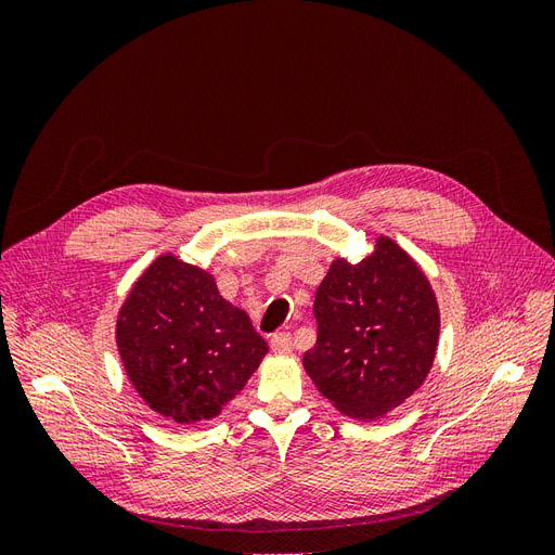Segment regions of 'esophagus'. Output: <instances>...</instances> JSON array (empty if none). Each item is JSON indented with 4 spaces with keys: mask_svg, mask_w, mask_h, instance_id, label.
<instances>
[{
    "mask_svg": "<svg viewBox=\"0 0 555 555\" xmlns=\"http://www.w3.org/2000/svg\"><path fill=\"white\" fill-rule=\"evenodd\" d=\"M271 349L275 351V354H289V351L294 349V340L289 333H275L271 335Z\"/></svg>",
    "mask_w": 555,
    "mask_h": 555,
    "instance_id": "34e87169",
    "label": "esophagus"
}]
</instances>
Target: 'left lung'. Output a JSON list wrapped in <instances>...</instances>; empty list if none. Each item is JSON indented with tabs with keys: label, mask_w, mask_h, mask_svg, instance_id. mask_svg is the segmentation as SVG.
Returning <instances> with one entry per match:
<instances>
[{
	"label": "left lung",
	"mask_w": 555,
	"mask_h": 555,
	"mask_svg": "<svg viewBox=\"0 0 555 555\" xmlns=\"http://www.w3.org/2000/svg\"><path fill=\"white\" fill-rule=\"evenodd\" d=\"M317 343L304 367L331 405L367 422L400 408L428 377L440 308L426 273L389 236L359 263L338 257L314 296Z\"/></svg>",
	"instance_id": "left-lung-1"
}]
</instances>
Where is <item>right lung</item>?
Masks as SVG:
<instances>
[{"label": "right lung", "mask_w": 555, "mask_h": 555, "mask_svg": "<svg viewBox=\"0 0 555 555\" xmlns=\"http://www.w3.org/2000/svg\"><path fill=\"white\" fill-rule=\"evenodd\" d=\"M115 343L145 405L176 424L215 418L236 398L268 345L204 268L166 255L133 282Z\"/></svg>", "instance_id": "obj_1"}]
</instances>
